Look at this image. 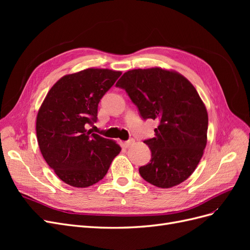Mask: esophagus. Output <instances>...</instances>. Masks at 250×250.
<instances>
[{"mask_svg": "<svg viewBox=\"0 0 250 250\" xmlns=\"http://www.w3.org/2000/svg\"><path fill=\"white\" fill-rule=\"evenodd\" d=\"M133 144H134V140H133V139L128 140V141L124 142V147H125V148H129L131 145H133Z\"/></svg>", "mask_w": 250, "mask_h": 250, "instance_id": "esophagus-1", "label": "esophagus"}]
</instances>
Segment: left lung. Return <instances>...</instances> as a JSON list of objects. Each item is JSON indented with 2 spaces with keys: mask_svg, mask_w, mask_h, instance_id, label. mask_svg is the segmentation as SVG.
Instances as JSON below:
<instances>
[{
  "mask_svg": "<svg viewBox=\"0 0 250 250\" xmlns=\"http://www.w3.org/2000/svg\"><path fill=\"white\" fill-rule=\"evenodd\" d=\"M126 90L144 120L158 121L144 143L150 162L139 169L149 184L168 188L191 176L208 141V117L197 90L183 75L162 67L131 70L116 84Z\"/></svg>",
  "mask_w": 250,
  "mask_h": 250,
  "instance_id": "obj_1",
  "label": "left lung"
}]
</instances>
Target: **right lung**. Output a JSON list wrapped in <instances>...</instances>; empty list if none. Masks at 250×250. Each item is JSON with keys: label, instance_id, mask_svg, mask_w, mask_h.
Instances as JSON below:
<instances>
[{"label": "right lung", "instance_id": "1", "mask_svg": "<svg viewBox=\"0 0 250 250\" xmlns=\"http://www.w3.org/2000/svg\"><path fill=\"white\" fill-rule=\"evenodd\" d=\"M121 72L86 69L65 75L51 87L36 118L44 161L63 183L87 188L100 181L121 151L112 141L85 126L97 121L98 104Z\"/></svg>", "mask_w": 250, "mask_h": 250}]
</instances>
